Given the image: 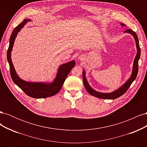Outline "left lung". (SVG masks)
<instances>
[{"instance_id":"8db88e82","label":"left lung","mask_w":147,"mask_h":147,"mask_svg":"<svg viewBox=\"0 0 147 147\" xmlns=\"http://www.w3.org/2000/svg\"><path fill=\"white\" fill-rule=\"evenodd\" d=\"M121 24L123 26H125V24L123 23H121ZM125 32H129L133 35V37H134L135 40L136 42V46H137V55L134 61V65H133V70H132V74L131 77L125 83V84H124L123 86H122L121 88H119L118 90H116L115 91L111 93H101L92 90V89L90 87V86L89 85V84L88 83L86 79L85 72H84V71L83 70V82L84 86L85 87L86 91L90 93L91 95L96 97H98V98H100V99H117L118 97L123 95L124 93L127 91V90L129 89V88L130 87L132 83L134 82V80L136 78L137 75L138 73V70H139V66H138L139 65H138L139 64H138V61H139V59L140 56V48L139 46V39H138L136 33L134 32V31H133L132 29H127L126 30H125Z\"/></svg>"}]
</instances>
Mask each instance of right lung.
Masks as SVG:
<instances>
[{
    "mask_svg": "<svg viewBox=\"0 0 147 147\" xmlns=\"http://www.w3.org/2000/svg\"><path fill=\"white\" fill-rule=\"evenodd\" d=\"M30 21L29 19L24 20L21 23L16 26L13 30L10 38V44L7 51V60L10 65V75L16 85L20 88L28 96L33 98H45L56 94L63 86L65 78L67 77L70 70L75 65V61H72L69 63L61 65L57 74V77L53 83L45 84L40 83H29L22 80L18 76L14 67L12 64L11 59V51L15 39L18 34V32L24 27V24L27 22Z\"/></svg>",
    "mask_w": 147,
    "mask_h": 147,
    "instance_id": "right-lung-1",
    "label": "right lung"
}]
</instances>
